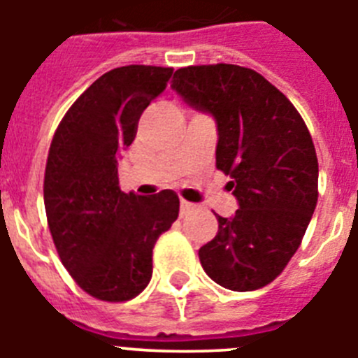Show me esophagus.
<instances>
[{"label": "esophagus", "mask_w": 358, "mask_h": 358, "mask_svg": "<svg viewBox=\"0 0 358 358\" xmlns=\"http://www.w3.org/2000/svg\"><path fill=\"white\" fill-rule=\"evenodd\" d=\"M194 210H195V204H192V202L188 201H181V210H179L181 217H186V215H189Z\"/></svg>", "instance_id": "34e87169"}]
</instances>
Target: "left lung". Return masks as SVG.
Wrapping results in <instances>:
<instances>
[{
    "label": "left lung",
    "instance_id": "obj_1",
    "mask_svg": "<svg viewBox=\"0 0 358 358\" xmlns=\"http://www.w3.org/2000/svg\"><path fill=\"white\" fill-rule=\"evenodd\" d=\"M172 90L217 123V169L231 177L238 210L217 215L218 233L199 249L224 289L248 292L276 280L301 243L317 204L314 141L289 98L255 69L188 66Z\"/></svg>",
    "mask_w": 358,
    "mask_h": 358
}]
</instances>
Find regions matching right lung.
I'll use <instances>...</instances> for the list:
<instances>
[{
	"instance_id": "1",
	"label": "right lung",
	"mask_w": 358,
	"mask_h": 358,
	"mask_svg": "<svg viewBox=\"0 0 358 358\" xmlns=\"http://www.w3.org/2000/svg\"><path fill=\"white\" fill-rule=\"evenodd\" d=\"M172 68L123 66L77 98L57 127L44 172V208L61 262L102 301H127L152 278V249L179 215L172 189L123 194L118 157Z\"/></svg>"
}]
</instances>
